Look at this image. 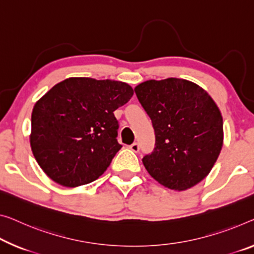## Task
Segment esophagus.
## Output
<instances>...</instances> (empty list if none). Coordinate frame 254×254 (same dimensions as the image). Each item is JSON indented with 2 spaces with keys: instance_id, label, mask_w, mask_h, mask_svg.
I'll list each match as a JSON object with an SVG mask.
<instances>
[{
  "instance_id": "esophagus-1",
  "label": "esophagus",
  "mask_w": 254,
  "mask_h": 254,
  "mask_svg": "<svg viewBox=\"0 0 254 254\" xmlns=\"http://www.w3.org/2000/svg\"><path fill=\"white\" fill-rule=\"evenodd\" d=\"M129 149H130L132 152H138V151H139V145H138V143H132L131 145L129 146Z\"/></svg>"
}]
</instances>
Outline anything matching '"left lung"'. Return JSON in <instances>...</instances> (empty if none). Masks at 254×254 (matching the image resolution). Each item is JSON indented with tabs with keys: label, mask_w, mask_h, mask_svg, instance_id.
Masks as SVG:
<instances>
[{
	"label": "left lung",
	"mask_w": 254,
	"mask_h": 254,
	"mask_svg": "<svg viewBox=\"0 0 254 254\" xmlns=\"http://www.w3.org/2000/svg\"><path fill=\"white\" fill-rule=\"evenodd\" d=\"M136 96L152 120L155 146L143 158L152 177L170 190H183L204 179L222 147V117L208 93L192 81L146 80Z\"/></svg>",
	"instance_id": "1"
}]
</instances>
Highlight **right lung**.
Returning a JSON list of instances; mask_svg holds the SVG:
<instances>
[{"mask_svg": "<svg viewBox=\"0 0 254 254\" xmlns=\"http://www.w3.org/2000/svg\"><path fill=\"white\" fill-rule=\"evenodd\" d=\"M134 91L126 83L72 77L35 104L30 146L43 171L65 187L94 182L117 152L119 124L114 112Z\"/></svg>", "mask_w": 254, "mask_h": 254, "instance_id": "obj_1", "label": "right lung"}]
</instances>
